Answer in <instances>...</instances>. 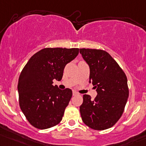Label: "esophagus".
Returning a JSON list of instances; mask_svg holds the SVG:
<instances>
[{"label":"esophagus","instance_id":"34e87169","mask_svg":"<svg viewBox=\"0 0 146 146\" xmlns=\"http://www.w3.org/2000/svg\"><path fill=\"white\" fill-rule=\"evenodd\" d=\"M78 92H76V91H73V96L78 95Z\"/></svg>","mask_w":146,"mask_h":146}]
</instances>
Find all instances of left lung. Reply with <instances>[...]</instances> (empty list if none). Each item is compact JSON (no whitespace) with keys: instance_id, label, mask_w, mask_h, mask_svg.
I'll list each match as a JSON object with an SVG mask.
<instances>
[{"instance_id":"left-lung-1","label":"left lung","mask_w":146,"mask_h":146,"mask_svg":"<svg viewBox=\"0 0 146 146\" xmlns=\"http://www.w3.org/2000/svg\"><path fill=\"white\" fill-rule=\"evenodd\" d=\"M80 52L89 66V82L98 93L94 100L83 96L80 107L82 119L91 129H107L116 124L124 111L129 96L127 77L106 51L80 48Z\"/></svg>"}]
</instances>
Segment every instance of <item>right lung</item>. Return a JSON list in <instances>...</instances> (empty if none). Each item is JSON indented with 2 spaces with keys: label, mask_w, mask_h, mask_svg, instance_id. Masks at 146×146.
Segmentation results:
<instances>
[{
  "label": "right lung",
  "mask_w": 146,
  "mask_h": 146,
  "mask_svg": "<svg viewBox=\"0 0 146 146\" xmlns=\"http://www.w3.org/2000/svg\"><path fill=\"white\" fill-rule=\"evenodd\" d=\"M79 48H45L27 62L19 76V106L28 122L45 129L60 123L72 97L71 89H59L66 65L74 60Z\"/></svg>",
  "instance_id": "1"
}]
</instances>
